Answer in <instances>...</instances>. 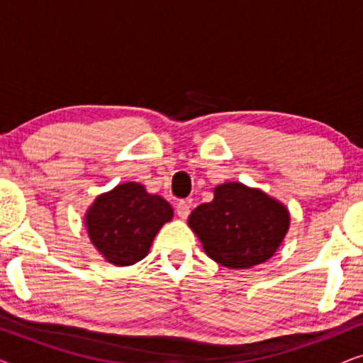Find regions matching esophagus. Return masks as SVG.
Instances as JSON below:
<instances>
[{
  "label": "esophagus",
  "instance_id": "esophagus-1",
  "mask_svg": "<svg viewBox=\"0 0 363 363\" xmlns=\"http://www.w3.org/2000/svg\"><path fill=\"white\" fill-rule=\"evenodd\" d=\"M190 211H191V206H190V203H188V201L180 200L177 203V215L180 216L182 220H186L188 215H190Z\"/></svg>",
  "mask_w": 363,
  "mask_h": 363
}]
</instances>
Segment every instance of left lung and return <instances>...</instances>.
<instances>
[{
  "instance_id": "1",
  "label": "left lung",
  "mask_w": 363,
  "mask_h": 363,
  "mask_svg": "<svg viewBox=\"0 0 363 363\" xmlns=\"http://www.w3.org/2000/svg\"><path fill=\"white\" fill-rule=\"evenodd\" d=\"M289 223V211L281 201L236 182L218 185L213 201L188 216V226L206 255L230 269H250L272 257Z\"/></svg>"
}]
</instances>
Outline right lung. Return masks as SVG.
Returning a JSON list of instances; mask_svg holds the SVG:
<instances>
[{"instance_id": "1", "label": "right lung", "mask_w": 363, "mask_h": 363, "mask_svg": "<svg viewBox=\"0 0 363 363\" xmlns=\"http://www.w3.org/2000/svg\"><path fill=\"white\" fill-rule=\"evenodd\" d=\"M172 218L170 203L147 193L140 183L127 182L96 198L86 213V226L107 262L130 266L147 256L153 238Z\"/></svg>"}]
</instances>
